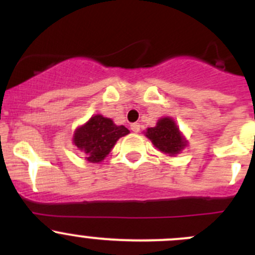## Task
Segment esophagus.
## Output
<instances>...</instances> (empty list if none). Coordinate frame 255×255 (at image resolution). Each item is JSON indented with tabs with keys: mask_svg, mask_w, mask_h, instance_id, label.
<instances>
[{
	"mask_svg": "<svg viewBox=\"0 0 255 255\" xmlns=\"http://www.w3.org/2000/svg\"><path fill=\"white\" fill-rule=\"evenodd\" d=\"M130 129H132V132L138 133L140 129V125L139 123H132V125H130Z\"/></svg>",
	"mask_w": 255,
	"mask_h": 255,
	"instance_id": "1",
	"label": "esophagus"
}]
</instances>
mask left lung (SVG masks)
I'll return each instance as SVG.
<instances>
[{
  "instance_id": "obj_1",
  "label": "left lung",
  "mask_w": 255,
  "mask_h": 255,
  "mask_svg": "<svg viewBox=\"0 0 255 255\" xmlns=\"http://www.w3.org/2000/svg\"><path fill=\"white\" fill-rule=\"evenodd\" d=\"M145 135L154 146L170 156L179 154L186 146V140L180 133L175 121L170 117L160 118L155 127L146 129Z\"/></svg>"
}]
</instances>
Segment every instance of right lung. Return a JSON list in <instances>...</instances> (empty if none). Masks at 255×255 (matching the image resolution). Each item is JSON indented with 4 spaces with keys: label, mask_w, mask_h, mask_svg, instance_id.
<instances>
[{
    "label": "right lung",
    "mask_w": 255,
    "mask_h": 255,
    "mask_svg": "<svg viewBox=\"0 0 255 255\" xmlns=\"http://www.w3.org/2000/svg\"><path fill=\"white\" fill-rule=\"evenodd\" d=\"M129 130L125 126H117L112 120L96 115L74 133L73 142L79 150L86 154L90 163H100L112 150L116 142Z\"/></svg>",
    "instance_id": "1"
}]
</instances>
